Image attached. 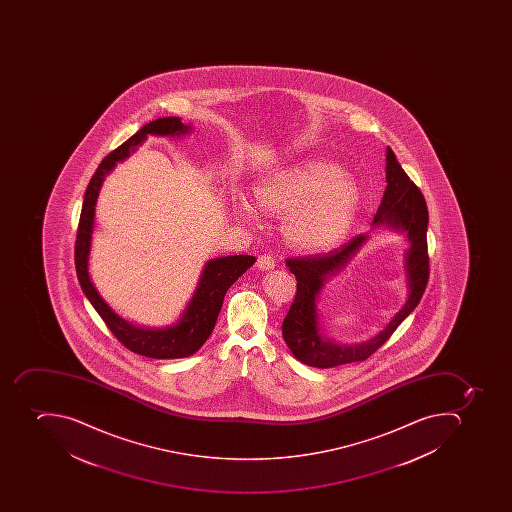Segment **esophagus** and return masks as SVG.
I'll return each mask as SVG.
<instances>
[{
  "label": "esophagus",
  "instance_id": "obj_1",
  "mask_svg": "<svg viewBox=\"0 0 512 512\" xmlns=\"http://www.w3.org/2000/svg\"><path fill=\"white\" fill-rule=\"evenodd\" d=\"M258 267L261 270H272L275 267V258L270 254H262L258 258Z\"/></svg>",
  "mask_w": 512,
  "mask_h": 512
}]
</instances>
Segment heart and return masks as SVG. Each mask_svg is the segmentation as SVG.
Listing matches in <instances>:
<instances>
[{"label":"heart","mask_w":512,"mask_h":512,"mask_svg":"<svg viewBox=\"0 0 512 512\" xmlns=\"http://www.w3.org/2000/svg\"><path fill=\"white\" fill-rule=\"evenodd\" d=\"M256 205L246 198L238 213L246 221L264 213H287L285 235L299 250L322 251L338 245L354 224L360 190L333 163L301 161L269 174L256 189Z\"/></svg>","instance_id":"1"}]
</instances>
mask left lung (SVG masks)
I'll list each match as a JSON object with an SVG mask.
<instances>
[{
    "instance_id": "1",
    "label": "left lung",
    "mask_w": 512,
    "mask_h": 512,
    "mask_svg": "<svg viewBox=\"0 0 512 512\" xmlns=\"http://www.w3.org/2000/svg\"><path fill=\"white\" fill-rule=\"evenodd\" d=\"M386 182L383 200L371 222V229L383 226L405 235L408 240V248L403 253V274L407 285L405 304L373 338L359 344L336 343L326 336L323 328L322 314L318 309L320 294L326 282L341 272L359 253L370 234L357 235L351 242L330 253L286 259L291 274L298 280V291L283 320V339L294 357L309 367L333 368L367 360L391 338L397 326L423 298L429 278L426 237L429 213L421 190L403 171L391 147L386 149Z\"/></svg>"
}]
</instances>
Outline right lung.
Wrapping results in <instances>:
<instances>
[{"label": "right lung", "mask_w": 512, "mask_h": 512, "mask_svg": "<svg viewBox=\"0 0 512 512\" xmlns=\"http://www.w3.org/2000/svg\"><path fill=\"white\" fill-rule=\"evenodd\" d=\"M192 125H184L179 117L158 118L142 126L125 144L113 150L102 160L85 192L78 224L77 245H75V267L78 282L86 298L101 315L105 325L115 334V338L134 354L145 355L150 359H184L190 357L206 343L213 333L214 325L221 312L222 302L230 286L253 266L256 258L248 254L222 256L210 259L203 266L192 298L187 302L176 322L163 328L136 325L117 314L109 302L97 291L93 278L89 275V254L93 243L94 218L99 192L105 178L112 173L120 161L134 152L149 136L179 137L189 134Z\"/></svg>", "instance_id": "obj_1"}]
</instances>
